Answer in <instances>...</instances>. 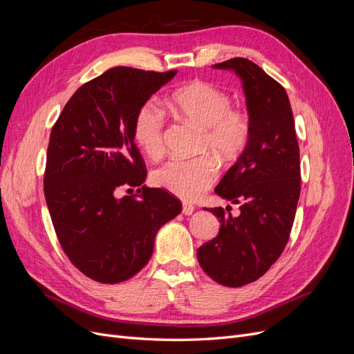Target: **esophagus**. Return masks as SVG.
Segmentation results:
<instances>
[{
  "instance_id": "esophagus-1",
  "label": "esophagus",
  "mask_w": 354,
  "mask_h": 354,
  "mask_svg": "<svg viewBox=\"0 0 354 354\" xmlns=\"http://www.w3.org/2000/svg\"><path fill=\"white\" fill-rule=\"evenodd\" d=\"M194 211H195L194 205H190V203H187V202H183V209H181V212H183L185 216H192Z\"/></svg>"
}]
</instances>
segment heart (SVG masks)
<instances>
[{
    "instance_id": "heart-1",
    "label": "heart",
    "mask_w": 354,
    "mask_h": 354,
    "mask_svg": "<svg viewBox=\"0 0 354 354\" xmlns=\"http://www.w3.org/2000/svg\"><path fill=\"white\" fill-rule=\"evenodd\" d=\"M176 112L202 131L199 152H211L220 162L238 159L251 137L250 116L241 108H230L229 95L207 81H192L171 95ZM165 115L155 100H146L137 109L133 136L138 147L151 158L162 153ZM217 178V165L211 156L169 159L158 167L152 180L158 187L185 199L195 201Z\"/></svg>"
}]
</instances>
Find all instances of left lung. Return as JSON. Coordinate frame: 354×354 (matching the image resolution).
I'll return each mask as SVG.
<instances>
[{
	"mask_svg": "<svg viewBox=\"0 0 354 354\" xmlns=\"http://www.w3.org/2000/svg\"><path fill=\"white\" fill-rule=\"evenodd\" d=\"M212 68L233 71L242 80L251 137L214 190L239 203L241 214H227L230 207L209 208L220 232L196 255L212 281L238 288L261 277L285 250L301 190L299 147L291 103L279 82L243 57Z\"/></svg>",
	"mask_w": 354,
	"mask_h": 354,
	"instance_id": "obj_1",
	"label": "left lung"
}]
</instances>
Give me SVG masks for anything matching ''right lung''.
I'll return each instance as SVG.
<instances>
[{
  "label": "right lung",
  "instance_id": "1",
  "mask_svg": "<svg viewBox=\"0 0 354 354\" xmlns=\"http://www.w3.org/2000/svg\"><path fill=\"white\" fill-rule=\"evenodd\" d=\"M176 73L106 71L75 91L51 130L44 195L53 226L71 263L95 282L120 283L140 272L159 227L181 212L164 189L117 198L147 174L134 143L136 112Z\"/></svg>",
  "mask_w": 354,
  "mask_h": 354
}]
</instances>
